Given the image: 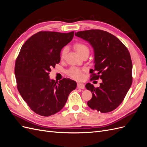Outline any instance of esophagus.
<instances>
[{
	"label": "esophagus",
	"mask_w": 147,
	"mask_h": 147,
	"mask_svg": "<svg viewBox=\"0 0 147 147\" xmlns=\"http://www.w3.org/2000/svg\"><path fill=\"white\" fill-rule=\"evenodd\" d=\"M77 87L79 89H84V84L81 83H77Z\"/></svg>",
	"instance_id": "esophagus-1"
}]
</instances>
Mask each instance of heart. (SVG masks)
Returning <instances> with one entry per match:
<instances>
[{
    "mask_svg": "<svg viewBox=\"0 0 147 147\" xmlns=\"http://www.w3.org/2000/svg\"><path fill=\"white\" fill-rule=\"evenodd\" d=\"M74 48L80 56L85 54L89 55V53H90V48H89V47L86 45V44H84L83 43L78 42L75 43L74 45ZM67 48L64 47L61 52L60 56L62 59H64L65 58L67 55ZM83 70L77 67H71L67 71V74L70 77L73 78L75 80H82L83 78Z\"/></svg>",
    "mask_w": 147,
    "mask_h": 147,
    "instance_id": "heart-1",
    "label": "heart"
}]
</instances>
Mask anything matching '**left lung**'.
Instances as JSON below:
<instances>
[{
    "mask_svg": "<svg viewBox=\"0 0 147 147\" xmlns=\"http://www.w3.org/2000/svg\"><path fill=\"white\" fill-rule=\"evenodd\" d=\"M75 35L93 48L95 65L90 70L91 78L102 80L99 87L95 88L90 83L86 84L92 94L88 105L101 113L112 112L121 104L132 84L130 53L117 37L104 30H83Z\"/></svg>",
    "mask_w": 147,
    "mask_h": 147,
    "instance_id": "1",
    "label": "left lung"
}]
</instances>
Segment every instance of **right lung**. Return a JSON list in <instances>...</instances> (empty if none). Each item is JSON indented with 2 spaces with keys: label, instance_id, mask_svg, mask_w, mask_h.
Masks as SVG:
<instances>
[{
  "label": "right lung",
  "instance_id": "right-lung-1",
  "mask_svg": "<svg viewBox=\"0 0 147 147\" xmlns=\"http://www.w3.org/2000/svg\"><path fill=\"white\" fill-rule=\"evenodd\" d=\"M74 32L41 31L31 36L21 47L15 63L17 88L24 100L35 113L43 117L54 115L64 107L77 83L70 78L59 82L50 78L52 67L61 60L64 47Z\"/></svg>",
  "mask_w": 147,
  "mask_h": 147
}]
</instances>
